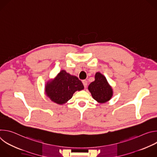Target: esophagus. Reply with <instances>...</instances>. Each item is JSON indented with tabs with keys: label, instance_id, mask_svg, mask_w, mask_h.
I'll list each match as a JSON object with an SVG mask.
<instances>
[{
	"label": "esophagus",
	"instance_id": "1",
	"mask_svg": "<svg viewBox=\"0 0 157 157\" xmlns=\"http://www.w3.org/2000/svg\"><path fill=\"white\" fill-rule=\"evenodd\" d=\"M82 84H83V85H84V87H87V81H86V80H83V81H82Z\"/></svg>",
	"mask_w": 157,
	"mask_h": 157
}]
</instances>
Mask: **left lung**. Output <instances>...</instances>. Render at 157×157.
I'll use <instances>...</instances> for the list:
<instances>
[{"instance_id": "8db88e82", "label": "left lung", "mask_w": 157, "mask_h": 157, "mask_svg": "<svg viewBox=\"0 0 157 157\" xmlns=\"http://www.w3.org/2000/svg\"><path fill=\"white\" fill-rule=\"evenodd\" d=\"M95 80L88 86V90L92 97L99 104H104L110 101L113 96V90L106 78L100 72L94 76Z\"/></svg>"}]
</instances>
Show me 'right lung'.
<instances>
[{
    "label": "right lung",
    "instance_id": "1",
    "mask_svg": "<svg viewBox=\"0 0 157 157\" xmlns=\"http://www.w3.org/2000/svg\"><path fill=\"white\" fill-rule=\"evenodd\" d=\"M84 89L82 82L75 76L62 70L54 79L47 81L44 87L46 96L53 102L63 105L77 91Z\"/></svg>",
    "mask_w": 157,
    "mask_h": 157
}]
</instances>
